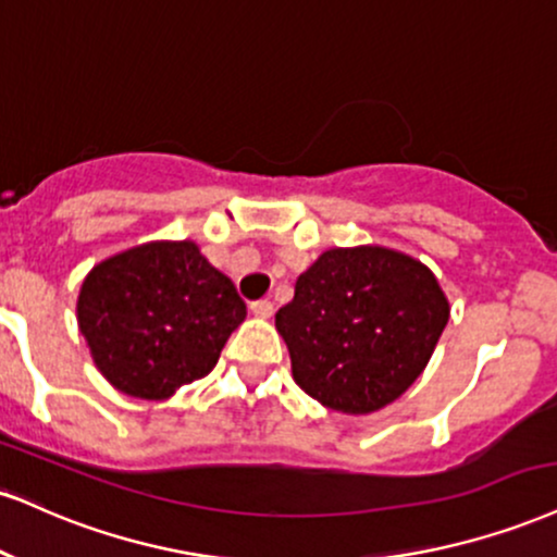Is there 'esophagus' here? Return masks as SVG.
I'll list each match as a JSON object with an SVG mask.
<instances>
[{
  "mask_svg": "<svg viewBox=\"0 0 557 557\" xmlns=\"http://www.w3.org/2000/svg\"><path fill=\"white\" fill-rule=\"evenodd\" d=\"M249 308H251V313H253V317H259V319H270L272 313H274V304H272L270 298L253 300V304H251Z\"/></svg>",
  "mask_w": 557,
  "mask_h": 557,
  "instance_id": "esophagus-1",
  "label": "esophagus"
}]
</instances>
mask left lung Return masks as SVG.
<instances>
[{
    "label": "left lung",
    "mask_w": 557,
    "mask_h": 557,
    "mask_svg": "<svg viewBox=\"0 0 557 557\" xmlns=\"http://www.w3.org/2000/svg\"><path fill=\"white\" fill-rule=\"evenodd\" d=\"M448 300L423 261L384 246L330 249L274 313L293 379L330 410L368 414L423 373L448 321Z\"/></svg>",
    "instance_id": "obj_1"
}]
</instances>
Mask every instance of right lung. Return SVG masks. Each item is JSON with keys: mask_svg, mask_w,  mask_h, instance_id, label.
Masks as SVG:
<instances>
[{"mask_svg": "<svg viewBox=\"0 0 557 557\" xmlns=\"http://www.w3.org/2000/svg\"><path fill=\"white\" fill-rule=\"evenodd\" d=\"M244 319L236 285L194 240H152L109 257L77 298L92 363L137 399H169L207 376Z\"/></svg>", "mask_w": 557, "mask_h": 557, "instance_id": "right-lung-1", "label": "right lung"}]
</instances>
